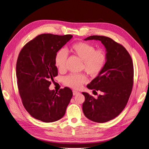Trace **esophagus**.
Here are the masks:
<instances>
[{
  "instance_id": "esophagus-1",
  "label": "esophagus",
  "mask_w": 149,
  "mask_h": 149,
  "mask_svg": "<svg viewBox=\"0 0 149 149\" xmlns=\"http://www.w3.org/2000/svg\"><path fill=\"white\" fill-rule=\"evenodd\" d=\"M79 92H78V91H73V95H77V94H78V93H79Z\"/></svg>"
}]
</instances>
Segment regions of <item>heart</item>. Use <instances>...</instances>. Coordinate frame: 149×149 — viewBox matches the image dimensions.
<instances>
[{
    "label": "heart",
    "instance_id": "b5f03b06",
    "mask_svg": "<svg viewBox=\"0 0 149 149\" xmlns=\"http://www.w3.org/2000/svg\"><path fill=\"white\" fill-rule=\"evenodd\" d=\"M69 50L82 60L81 69L92 76L99 75L105 67L107 55L102 49H95L93 45L80 42L73 43L70 46ZM67 57V52L64 49H59L55 55V65L60 71L65 70ZM87 81V77L83 74H69L64 79L65 84L74 89H80Z\"/></svg>",
    "mask_w": 149,
    "mask_h": 149
}]
</instances>
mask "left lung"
<instances>
[{"label": "left lung", "instance_id": "8db88e82", "mask_svg": "<svg viewBox=\"0 0 149 149\" xmlns=\"http://www.w3.org/2000/svg\"><path fill=\"white\" fill-rule=\"evenodd\" d=\"M89 40H100L104 45L107 61L102 71L87 85L93 93L100 91L101 94L95 98L83 92V111L90 120L103 123L115 118L126 107L134 84V65L126 49L113 39L102 36L84 39Z\"/></svg>", "mask_w": 149, "mask_h": 149}]
</instances>
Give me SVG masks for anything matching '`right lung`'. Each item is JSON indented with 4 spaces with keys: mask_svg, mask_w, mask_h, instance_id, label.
I'll use <instances>...</instances> for the list:
<instances>
[{
    "mask_svg": "<svg viewBox=\"0 0 149 149\" xmlns=\"http://www.w3.org/2000/svg\"><path fill=\"white\" fill-rule=\"evenodd\" d=\"M72 36L42 34L21 49L16 63L19 94L23 106L34 118L45 123L56 121L64 116L72 97L65 87L58 91L49 87L58 69L54 57Z\"/></svg>",
    "mask_w": 149,
    "mask_h": 149,
    "instance_id": "right-lung-1",
    "label": "right lung"
}]
</instances>
